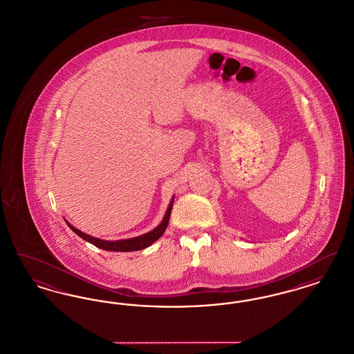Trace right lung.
Segmentation results:
<instances>
[{
    "label": "right lung",
    "instance_id": "obj_1",
    "mask_svg": "<svg viewBox=\"0 0 354 354\" xmlns=\"http://www.w3.org/2000/svg\"><path fill=\"white\" fill-rule=\"evenodd\" d=\"M172 203H174V198L169 202V208L166 211V215L162 220V223L153 228L150 232L145 234V235L136 236V237H131V239H124V240H115V241H109V240H102V239H97L93 236L86 235L82 231L77 230L75 227H73L70 223H68V227L80 236L82 237L86 241L91 243L93 245L104 250V251H113V252H133V251H139V250H145L147 247H150L153 241H156L160 236L165 234L167 225H169V215H171V209H172Z\"/></svg>",
    "mask_w": 354,
    "mask_h": 354
}]
</instances>
